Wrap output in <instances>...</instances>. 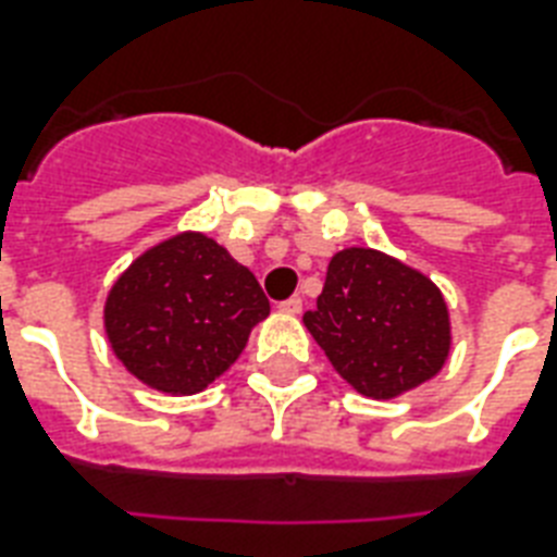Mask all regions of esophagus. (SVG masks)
<instances>
[{"mask_svg": "<svg viewBox=\"0 0 557 557\" xmlns=\"http://www.w3.org/2000/svg\"><path fill=\"white\" fill-rule=\"evenodd\" d=\"M280 309H283L286 314H300L304 312V300H300V297H288V300L280 304Z\"/></svg>", "mask_w": 557, "mask_h": 557, "instance_id": "esophagus-1", "label": "esophagus"}]
</instances>
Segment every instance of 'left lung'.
<instances>
[{"label": "left lung", "instance_id": "8db88e82", "mask_svg": "<svg viewBox=\"0 0 557 557\" xmlns=\"http://www.w3.org/2000/svg\"><path fill=\"white\" fill-rule=\"evenodd\" d=\"M306 330L347 384L370 398H396L445 367L450 321L445 297L422 271L372 248L330 260Z\"/></svg>", "mask_w": 557, "mask_h": 557}]
</instances>
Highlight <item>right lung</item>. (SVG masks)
Masks as SVG:
<instances>
[{"instance_id": "1", "label": "right lung", "mask_w": 557, "mask_h": 557, "mask_svg": "<svg viewBox=\"0 0 557 557\" xmlns=\"http://www.w3.org/2000/svg\"><path fill=\"white\" fill-rule=\"evenodd\" d=\"M251 271L205 234H176L115 280L103 309L121 364L147 387L193 396L234 364L269 314Z\"/></svg>"}]
</instances>
